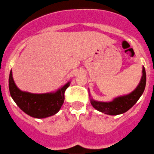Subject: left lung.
<instances>
[{"instance_id":"8db88e82","label":"left lung","mask_w":154,"mask_h":154,"mask_svg":"<svg viewBox=\"0 0 154 154\" xmlns=\"http://www.w3.org/2000/svg\"><path fill=\"white\" fill-rule=\"evenodd\" d=\"M146 71L143 67V76L140 83L131 94L127 96L120 97L113 100L112 102H98L91 100V104L99 111L109 115H118L130 110L135 104L143 93L146 87Z\"/></svg>"}]
</instances>
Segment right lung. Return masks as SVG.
Listing matches in <instances>:
<instances>
[{"label":"right lung","mask_w":154,"mask_h":154,"mask_svg":"<svg viewBox=\"0 0 154 154\" xmlns=\"http://www.w3.org/2000/svg\"><path fill=\"white\" fill-rule=\"evenodd\" d=\"M70 83L65 84L56 93L31 94L23 92L17 87L11 70L9 76V91L17 105L29 116L35 118H45L57 113L64 101V93Z\"/></svg>","instance_id":"right-lung-1"}]
</instances>
